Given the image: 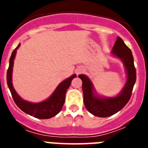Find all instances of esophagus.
I'll return each mask as SVG.
<instances>
[{"label":"esophagus","mask_w":148,"mask_h":148,"mask_svg":"<svg viewBox=\"0 0 148 148\" xmlns=\"http://www.w3.org/2000/svg\"><path fill=\"white\" fill-rule=\"evenodd\" d=\"M82 71H83V69H82V68H79V69L77 70V74H79V73H82Z\"/></svg>","instance_id":"1"}]
</instances>
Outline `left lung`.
Instances as JSON below:
<instances>
[{"mask_svg":"<svg viewBox=\"0 0 148 148\" xmlns=\"http://www.w3.org/2000/svg\"><path fill=\"white\" fill-rule=\"evenodd\" d=\"M111 55L122 61L127 75V81L121 92L113 97H105L98 94L92 81L84 74L78 77L82 81L84 103L91 114L98 117H108L121 110L130 100L136 73L132 52L120 37H117Z\"/></svg>","mask_w":148,"mask_h":148,"instance_id":"1","label":"left lung"}]
</instances>
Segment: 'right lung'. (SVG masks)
<instances>
[{"instance_id":"obj_1","label":"right lung","mask_w":148,"mask_h":148,"mask_svg":"<svg viewBox=\"0 0 148 148\" xmlns=\"http://www.w3.org/2000/svg\"><path fill=\"white\" fill-rule=\"evenodd\" d=\"M21 46V44L13 50L10 59V65L6 74L7 85L11 92L14 101L18 108L27 114L34 116L35 118L40 119H47L56 116L61 110L65 101V95L66 90L69 88L73 78L76 77L75 74H73L70 77L63 81L56 87L54 92L48 99L41 102H30L22 99L16 92L12 84V70L14 65V60L16 56L17 49Z\"/></svg>"}]
</instances>
